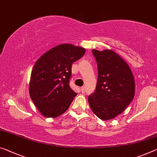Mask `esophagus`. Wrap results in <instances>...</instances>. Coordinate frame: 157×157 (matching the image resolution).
<instances>
[{
    "label": "esophagus",
    "instance_id": "34e87169",
    "mask_svg": "<svg viewBox=\"0 0 157 157\" xmlns=\"http://www.w3.org/2000/svg\"><path fill=\"white\" fill-rule=\"evenodd\" d=\"M81 92L83 93H84L86 92V88H85V87H81Z\"/></svg>",
    "mask_w": 157,
    "mask_h": 157
}]
</instances>
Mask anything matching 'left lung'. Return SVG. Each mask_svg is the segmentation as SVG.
<instances>
[{"mask_svg": "<svg viewBox=\"0 0 157 157\" xmlns=\"http://www.w3.org/2000/svg\"><path fill=\"white\" fill-rule=\"evenodd\" d=\"M92 52L98 64L95 92L88 96L93 112L100 119H112L124 112L135 95V81L126 62L111 50Z\"/></svg>", "mask_w": 157, "mask_h": 157, "instance_id": "obj_1", "label": "left lung"}]
</instances>
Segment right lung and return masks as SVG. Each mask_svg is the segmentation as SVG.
Returning a JSON list of instances; mask_svg holds the SVG:
<instances>
[{"mask_svg": "<svg viewBox=\"0 0 157 157\" xmlns=\"http://www.w3.org/2000/svg\"><path fill=\"white\" fill-rule=\"evenodd\" d=\"M86 52L83 48L62 44L43 54L34 64L29 83L31 99L45 117H57L77 95L69 86L71 66Z\"/></svg>", "mask_w": 157, "mask_h": 157, "instance_id": "1", "label": "right lung"}]
</instances>
